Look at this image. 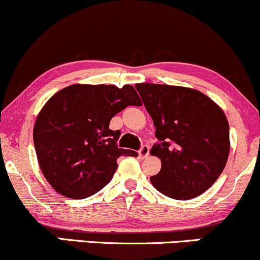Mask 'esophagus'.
<instances>
[{
	"label": "esophagus",
	"instance_id": "1",
	"mask_svg": "<svg viewBox=\"0 0 260 260\" xmlns=\"http://www.w3.org/2000/svg\"><path fill=\"white\" fill-rule=\"evenodd\" d=\"M150 154V146L148 145H142L141 148L139 150V156L140 158H146V157Z\"/></svg>",
	"mask_w": 260,
	"mask_h": 260
}]
</instances>
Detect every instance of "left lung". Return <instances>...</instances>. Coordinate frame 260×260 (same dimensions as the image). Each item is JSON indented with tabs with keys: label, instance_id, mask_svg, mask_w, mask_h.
<instances>
[{
	"label": "left lung",
	"instance_id": "obj_1",
	"mask_svg": "<svg viewBox=\"0 0 260 260\" xmlns=\"http://www.w3.org/2000/svg\"><path fill=\"white\" fill-rule=\"evenodd\" d=\"M135 88L156 127L151 154L162 168L151 183L172 199H193L216 182L230 152L222 109L204 93L179 86L138 83Z\"/></svg>",
	"mask_w": 260,
	"mask_h": 260
}]
</instances>
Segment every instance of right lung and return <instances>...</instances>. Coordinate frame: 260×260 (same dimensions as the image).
I'll return each instance as SVG.
<instances>
[{
	"label": "right lung",
	"instance_id": "1",
	"mask_svg": "<svg viewBox=\"0 0 260 260\" xmlns=\"http://www.w3.org/2000/svg\"><path fill=\"white\" fill-rule=\"evenodd\" d=\"M127 106H141L130 84H72L49 99L34 125V147L44 177L57 193L84 199L104 188L120 156L138 152L119 148L120 130L109 129Z\"/></svg>",
	"mask_w": 260,
	"mask_h": 260
}]
</instances>
